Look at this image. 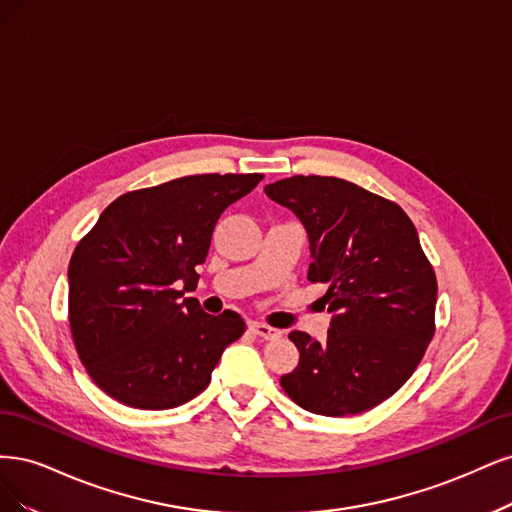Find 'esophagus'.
<instances>
[{"mask_svg": "<svg viewBox=\"0 0 512 512\" xmlns=\"http://www.w3.org/2000/svg\"><path fill=\"white\" fill-rule=\"evenodd\" d=\"M251 329H253V332H255L259 338H263V340H276V338H280V329L270 327V325H266V323H253Z\"/></svg>", "mask_w": 512, "mask_h": 512, "instance_id": "34e87169", "label": "esophagus"}]
</instances>
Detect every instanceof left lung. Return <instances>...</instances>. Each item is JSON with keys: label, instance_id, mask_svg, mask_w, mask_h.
Here are the masks:
<instances>
[{"label": "left lung", "instance_id": "left-lung-1", "mask_svg": "<svg viewBox=\"0 0 512 512\" xmlns=\"http://www.w3.org/2000/svg\"><path fill=\"white\" fill-rule=\"evenodd\" d=\"M266 195L302 221L310 283L327 287V340L291 332L300 364L280 387L308 412H366L398 391L432 342L438 283L408 214L334 176H291Z\"/></svg>", "mask_w": 512, "mask_h": 512}]
</instances>
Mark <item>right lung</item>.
<instances>
[{"mask_svg": "<svg viewBox=\"0 0 512 512\" xmlns=\"http://www.w3.org/2000/svg\"><path fill=\"white\" fill-rule=\"evenodd\" d=\"M263 174H195L117 197L70 259V332L93 383L117 402L168 410L210 385L244 334L238 312L206 315L195 266L223 210ZM184 289L180 290L179 287Z\"/></svg>", "mask_w": 512, "mask_h": 512, "instance_id": "1", "label": "right lung"}]
</instances>
